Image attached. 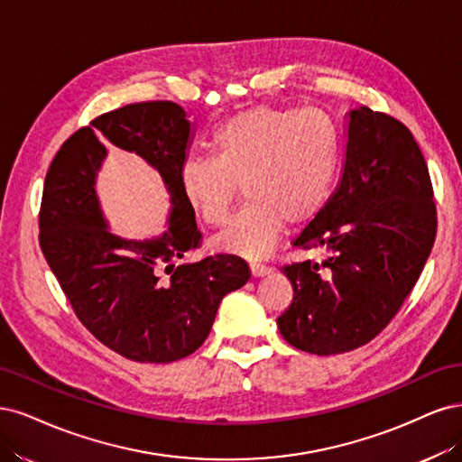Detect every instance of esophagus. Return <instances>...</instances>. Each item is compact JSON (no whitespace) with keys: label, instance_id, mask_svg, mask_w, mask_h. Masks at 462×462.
Returning a JSON list of instances; mask_svg holds the SVG:
<instances>
[{"label":"esophagus","instance_id":"34e87169","mask_svg":"<svg viewBox=\"0 0 462 462\" xmlns=\"http://www.w3.org/2000/svg\"><path fill=\"white\" fill-rule=\"evenodd\" d=\"M249 271H251V276H253V278H263V276H266V274H271L269 266L259 264V263H253V264L249 266Z\"/></svg>","mask_w":462,"mask_h":462}]
</instances>
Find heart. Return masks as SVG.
<instances>
[{
	"instance_id": "obj_1",
	"label": "heart",
	"mask_w": 462,
	"mask_h": 462,
	"mask_svg": "<svg viewBox=\"0 0 462 462\" xmlns=\"http://www.w3.org/2000/svg\"><path fill=\"white\" fill-rule=\"evenodd\" d=\"M213 159L180 169L189 209L209 226L225 225L237 186L247 205L211 240L244 259L269 253L286 222L301 226L328 201L337 171L334 126L315 111L251 107L230 116L211 140Z\"/></svg>"
}]
</instances>
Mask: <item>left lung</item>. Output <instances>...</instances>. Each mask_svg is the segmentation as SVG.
<instances>
[{"mask_svg":"<svg viewBox=\"0 0 462 462\" xmlns=\"http://www.w3.org/2000/svg\"><path fill=\"white\" fill-rule=\"evenodd\" d=\"M346 116L339 182L293 242L320 261L282 269L293 301L278 330L315 355L353 351L388 326L419 280L438 226L428 167L411 130L365 106Z\"/></svg>","mask_w":462,"mask_h":462,"instance_id":"1","label":"left lung"}]
</instances>
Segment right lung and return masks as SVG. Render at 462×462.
I'll list each match as a JSON object with an SVG mask.
<instances>
[{"instance_id": "obj_1", "label": "right lung", "mask_w": 462, "mask_h": 462, "mask_svg": "<svg viewBox=\"0 0 462 462\" xmlns=\"http://www.w3.org/2000/svg\"><path fill=\"white\" fill-rule=\"evenodd\" d=\"M191 140L193 123L178 103H132L74 132L46 174L43 257L80 322L130 361L191 355L209 336L222 297L251 276L234 255L176 264L201 237L180 189ZM109 146L142 156L162 174L171 201L162 235L128 241L108 230L95 184Z\"/></svg>"}]
</instances>
